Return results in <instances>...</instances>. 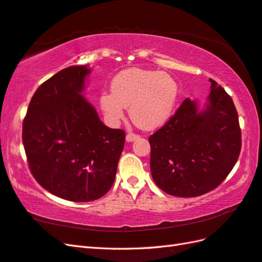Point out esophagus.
I'll return each instance as SVG.
<instances>
[{
	"mask_svg": "<svg viewBox=\"0 0 262 262\" xmlns=\"http://www.w3.org/2000/svg\"><path fill=\"white\" fill-rule=\"evenodd\" d=\"M138 137H140V136L134 134V133H128V134L126 135V141L127 142H134L135 140H137Z\"/></svg>",
	"mask_w": 262,
	"mask_h": 262,
	"instance_id": "1",
	"label": "esophagus"
}]
</instances>
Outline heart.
I'll list each match as a JSON object with an SVG mask.
<instances>
[{"label":"heart","mask_w":262,"mask_h":262,"mask_svg":"<svg viewBox=\"0 0 262 262\" xmlns=\"http://www.w3.org/2000/svg\"><path fill=\"white\" fill-rule=\"evenodd\" d=\"M179 86L170 74L143 69L119 72L111 82V92L100 94L99 103L110 122L117 124L129 107L134 124L155 129L169 120L176 107Z\"/></svg>","instance_id":"b5f03b06"}]
</instances>
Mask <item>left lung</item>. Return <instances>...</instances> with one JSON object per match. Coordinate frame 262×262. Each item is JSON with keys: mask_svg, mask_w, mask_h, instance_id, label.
Here are the masks:
<instances>
[{"mask_svg": "<svg viewBox=\"0 0 262 262\" xmlns=\"http://www.w3.org/2000/svg\"><path fill=\"white\" fill-rule=\"evenodd\" d=\"M203 110L186 99L176 114L149 136L151 173L171 196L198 197L229 176L241 152V129L232 98L209 79Z\"/></svg>", "mask_w": 262, "mask_h": 262, "instance_id": "left-lung-1", "label": "left lung"}]
</instances>
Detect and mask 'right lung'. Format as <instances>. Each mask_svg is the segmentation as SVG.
<instances>
[{"label":"right lung","mask_w":262,"mask_h":262,"mask_svg":"<svg viewBox=\"0 0 262 262\" xmlns=\"http://www.w3.org/2000/svg\"><path fill=\"white\" fill-rule=\"evenodd\" d=\"M86 65L70 66L39 86L22 125L28 165L42 188L75 203L99 199L115 181L125 132L111 129L82 96Z\"/></svg>","instance_id":"right-lung-1"}]
</instances>
